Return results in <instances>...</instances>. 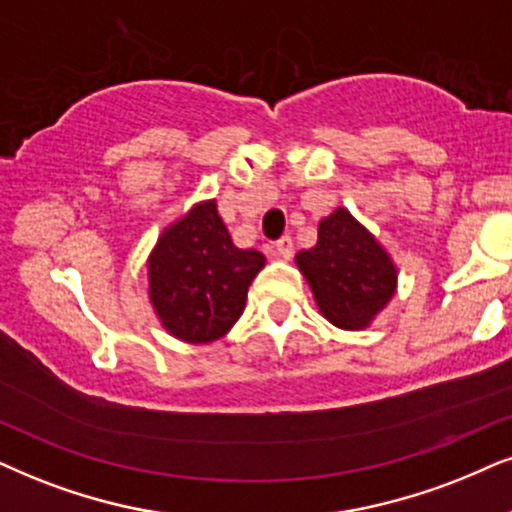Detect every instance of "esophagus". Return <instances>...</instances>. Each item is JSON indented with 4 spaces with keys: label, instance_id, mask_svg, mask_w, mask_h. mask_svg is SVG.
<instances>
[{
    "label": "esophagus",
    "instance_id": "obj_1",
    "mask_svg": "<svg viewBox=\"0 0 512 512\" xmlns=\"http://www.w3.org/2000/svg\"><path fill=\"white\" fill-rule=\"evenodd\" d=\"M276 252L283 257V260H290V257H293V252H295L293 238H290V236L278 238V241H276Z\"/></svg>",
    "mask_w": 512,
    "mask_h": 512
}]
</instances>
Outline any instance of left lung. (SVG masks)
<instances>
[{
	"instance_id": "obj_1",
	"label": "left lung",
	"mask_w": 512,
	"mask_h": 512,
	"mask_svg": "<svg viewBox=\"0 0 512 512\" xmlns=\"http://www.w3.org/2000/svg\"><path fill=\"white\" fill-rule=\"evenodd\" d=\"M297 267L307 278L319 312L333 326L361 331L383 312L397 290V269L345 208L321 219L314 248L297 252Z\"/></svg>"
}]
</instances>
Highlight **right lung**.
Returning <instances> with one entry per match:
<instances>
[{
  "instance_id": "1",
  "label": "right lung",
  "mask_w": 512,
  "mask_h": 512,
  "mask_svg": "<svg viewBox=\"0 0 512 512\" xmlns=\"http://www.w3.org/2000/svg\"><path fill=\"white\" fill-rule=\"evenodd\" d=\"M262 267V252L236 248L217 203L208 200L158 238L148 257V295L167 333L205 345L241 319L252 278Z\"/></svg>"
}]
</instances>
